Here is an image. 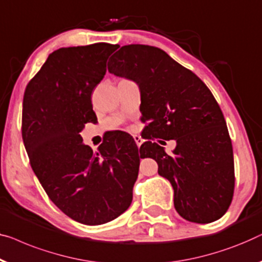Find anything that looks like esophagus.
<instances>
[{
  "mask_svg": "<svg viewBox=\"0 0 262 262\" xmlns=\"http://www.w3.org/2000/svg\"><path fill=\"white\" fill-rule=\"evenodd\" d=\"M135 142H136V144H137V146L139 147L140 145H142V143H143V139L139 137V136H135Z\"/></svg>",
  "mask_w": 262,
  "mask_h": 262,
  "instance_id": "34e87169",
  "label": "esophagus"
}]
</instances>
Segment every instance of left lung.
Listing matches in <instances>:
<instances>
[{
	"instance_id": "1",
	"label": "left lung",
	"mask_w": 262,
	"mask_h": 262,
	"mask_svg": "<svg viewBox=\"0 0 262 262\" xmlns=\"http://www.w3.org/2000/svg\"><path fill=\"white\" fill-rule=\"evenodd\" d=\"M107 68L138 85L142 120L150 122L146 138L176 140L171 155L151 140L139 151L171 183L177 213L195 223L222 217L234 192L233 146L209 89L164 51L146 45L123 46Z\"/></svg>"
}]
</instances>
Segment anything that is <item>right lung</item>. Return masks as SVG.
I'll list each match as a JSON object with an SVG mask.
<instances>
[{
    "label": "right lung",
    "instance_id": "add662e5",
    "mask_svg": "<svg viewBox=\"0 0 262 262\" xmlns=\"http://www.w3.org/2000/svg\"><path fill=\"white\" fill-rule=\"evenodd\" d=\"M116 49L104 42L56 49L24 96L22 138L33 171L52 202L82 225L122 215L138 177L142 156L131 138L106 140L94 152L80 136L97 120L91 94Z\"/></svg>",
    "mask_w": 262,
    "mask_h": 262
}]
</instances>
